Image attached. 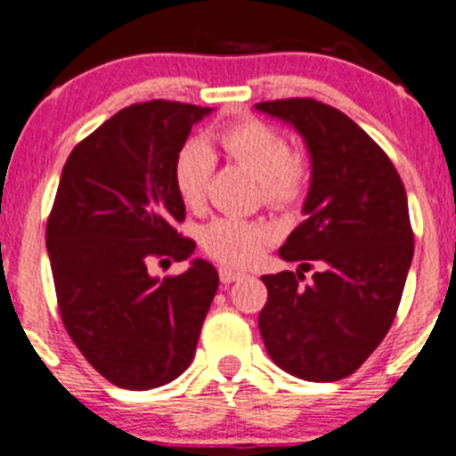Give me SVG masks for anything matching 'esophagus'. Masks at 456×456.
<instances>
[{"mask_svg":"<svg viewBox=\"0 0 456 456\" xmlns=\"http://www.w3.org/2000/svg\"><path fill=\"white\" fill-rule=\"evenodd\" d=\"M243 273H239V270L234 268H219V279H222V283H232L237 281V279H241Z\"/></svg>","mask_w":456,"mask_h":456,"instance_id":"esophagus-1","label":"esophagus"}]
</instances>
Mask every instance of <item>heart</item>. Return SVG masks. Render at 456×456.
Returning <instances> with one entry per match:
<instances>
[{
    "label": "heart",
    "instance_id": "obj_1",
    "mask_svg": "<svg viewBox=\"0 0 456 456\" xmlns=\"http://www.w3.org/2000/svg\"><path fill=\"white\" fill-rule=\"evenodd\" d=\"M215 142L237 164L246 166L261 183V197L268 206L290 210L304 201L313 179L310 161L290 152L286 137L259 119H241L215 133ZM213 159L204 143L182 148L173 166V182L179 200L188 208H200L206 200ZM268 224L241 217H217L201 234L206 252L224 264H250L273 241Z\"/></svg>",
    "mask_w": 456,
    "mask_h": 456
}]
</instances>
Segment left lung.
Here are the masks:
<instances>
[{
  "label": "left lung",
  "instance_id": "left-lung-1",
  "mask_svg": "<svg viewBox=\"0 0 456 456\" xmlns=\"http://www.w3.org/2000/svg\"><path fill=\"white\" fill-rule=\"evenodd\" d=\"M304 137L313 164L305 222L279 255L322 268L264 274L259 330L270 359L305 381L353 375L395 322L414 252L408 197L375 139L348 115L310 97L255 103Z\"/></svg>",
  "mask_w": 456,
  "mask_h": 456
}]
</instances>
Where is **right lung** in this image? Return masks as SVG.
I'll return each instance as SVG.
<instances>
[{
  "mask_svg": "<svg viewBox=\"0 0 456 456\" xmlns=\"http://www.w3.org/2000/svg\"><path fill=\"white\" fill-rule=\"evenodd\" d=\"M210 110L133 103L77 143L61 170L46 226L61 322L86 362L126 390L166 386L191 366L217 292V270L204 259L177 277L151 274L152 261L195 252L175 228L186 206L173 166Z\"/></svg>",
  "mask_w": 456,
  "mask_h": 456,
  "instance_id": "right-lung-1",
  "label": "right lung"
}]
</instances>
